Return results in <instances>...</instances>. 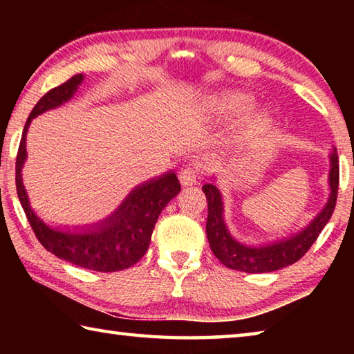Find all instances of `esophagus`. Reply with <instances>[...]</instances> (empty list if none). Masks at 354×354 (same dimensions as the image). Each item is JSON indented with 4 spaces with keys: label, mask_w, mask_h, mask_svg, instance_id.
Returning <instances> with one entry per match:
<instances>
[{
    "label": "esophagus",
    "mask_w": 354,
    "mask_h": 354,
    "mask_svg": "<svg viewBox=\"0 0 354 354\" xmlns=\"http://www.w3.org/2000/svg\"><path fill=\"white\" fill-rule=\"evenodd\" d=\"M196 179H198V170L195 167H184V169L179 171V181H181L183 185H194L196 184Z\"/></svg>",
    "instance_id": "1"
}]
</instances>
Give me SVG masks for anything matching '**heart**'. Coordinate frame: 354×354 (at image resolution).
<instances>
[{"instance_id":"b5f03b06","label":"heart","mask_w":354,"mask_h":354,"mask_svg":"<svg viewBox=\"0 0 354 354\" xmlns=\"http://www.w3.org/2000/svg\"><path fill=\"white\" fill-rule=\"evenodd\" d=\"M251 104V97L243 92L237 91H225L215 95L211 101L212 111H215L220 115H231V113L242 112L243 109ZM272 124V117L270 113L266 111H257L251 113L245 122L242 123V131H241V139L243 142H251L261 137L266 131L270 128Z\"/></svg>"}]
</instances>
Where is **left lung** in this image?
<instances>
[{
    "label": "left lung",
    "instance_id": "obj_1",
    "mask_svg": "<svg viewBox=\"0 0 354 354\" xmlns=\"http://www.w3.org/2000/svg\"><path fill=\"white\" fill-rule=\"evenodd\" d=\"M329 198L325 207L315 215L310 223L303 227L297 234L274 241L266 245H247L239 242L237 239L231 236L230 230L225 223L223 215V200L217 185L212 183L203 185L207 200V221H206V234L209 245H211L212 253L215 257L223 263L225 267L232 270L245 272V273H268L284 268L308 253L313 247L317 237L323 227L331 218L334 212L335 201H337V189H339V158L335 148L329 154Z\"/></svg>",
    "mask_w": 354,
    "mask_h": 354
}]
</instances>
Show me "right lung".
<instances>
[{
    "mask_svg": "<svg viewBox=\"0 0 354 354\" xmlns=\"http://www.w3.org/2000/svg\"><path fill=\"white\" fill-rule=\"evenodd\" d=\"M82 80V75H75L67 82L51 88L37 101V104L29 113L25 129H23L19 153H17V194H19L23 211L26 214L35 237L50 253L88 270L118 272L134 266L147 253L160 212L181 190V184L175 171H169L162 176L137 185L109 217L97 225L81 227V230L75 227V231L57 230L40 220L29 205L21 179V169L28 156L26 134L31 120L67 103L76 93Z\"/></svg>",
    "mask_w": 354,
    "mask_h": 354,
    "instance_id": "obj_1",
    "label": "right lung"
}]
</instances>
